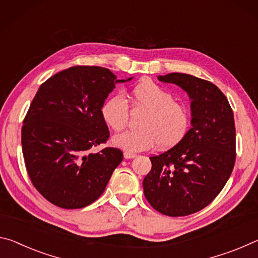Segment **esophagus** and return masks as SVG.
Wrapping results in <instances>:
<instances>
[{"mask_svg":"<svg viewBox=\"0 0 258 258\" xmlns=\"http://www.w3.org/2000/svg\"><path fill=\"white\" fill-rule=\"evenodd\" d=\"M123 157H124V159H134L135 157H136V154L130 153V152H124Z\"/></svg>","mask_w":258,"mask_h":258,"instance_id":"esophagus-1","label":"esophagus"}]
</instances>
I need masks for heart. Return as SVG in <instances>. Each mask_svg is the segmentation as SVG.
Returning <instances> with one entry per match:
<instances>
[{"label":"heart","mask_w":258,"mask_h":258,"mask_svg":"<svg viewBox=\"0 0 258 258\" xmlns=\"http://www.w3.org/2000/svg\"><path fill=\"white\" fill-rule=\"evenodd\" d=\"M132 104L136 111H144L137 123L139 129L114 136V146L130 153L150 150L157 144L160 149H170L186 136L191 123L187 107L158 83L151 80L139 82L132 91ZM100 113L114 132H121L128 124L129 105L122 94L108 97Z\"/></svg>","instance_id":"obj_1"}]
</instances>
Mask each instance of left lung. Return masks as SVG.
<instances>
[{
	"label": "left lung",
	"mask_w": 258,
	"mask_h": 258,
	"mask_svg": "<svg viewBox=\"0 0 258 258\" xmlns=\"http://www.w3.org/2000/svg\"><path fill=\"white\" fill-rule=\"evenodd\" d=\"M191 99V124L178 144L155 157L143 180L150 205L167 216H187L208 206L230 178L235 162L233 111L212 82L184 73L159 75Z\"/></svg>",
	"instance_id": "obj_1"
}]
</instances>
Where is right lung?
I'll return each mask as SVG.
<instances>
[{
	"instance_id": "add662e5",
	"label": "right lung",
	"mask_w": 258,
	"mask_h": 258,
	"mask_svg": "<svg viewBox=\"0 0 258 258\" xmlns=\"http://www.w3.org/2000/svg\"><path fill=\"white\" fill-rule=\"evenodd\" d=\"M111 71L73 66L46 80L37 90L22 128L29 178L52 205L79 209L96 201L123 159L119 149L90 150L109 132L100 109L116 83Z\"/></svg>"
}]
</instances>
